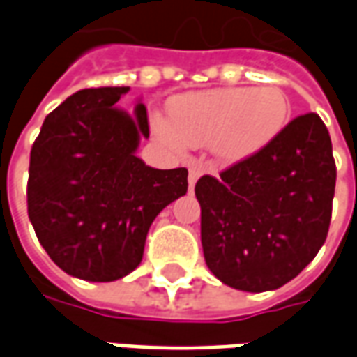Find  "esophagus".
Listing matches in <instances>:
<instances>
[{"instance_id": "1", "label": "esophagus", "mask_w": 357, "mask_h": 357, "mask_svg": "<svg viewBox=\"0 0 357 357\" xmlns=\"http://www.w3.org/2000/svg\"><path fill=\"white\" fill-rule=\"evenodd\" d=\"M202 174H204V168H202L201 164H191L189 166V187H195L197 179L201 178Z\"/></svg>"}]
</instances>
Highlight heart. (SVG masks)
Here are the masks:
<instances>
[{
  "mask_svg": "<svg viewBox=\"0 0 357 357\" xmlns=\"http://www.w3.org/2000/svg\"><path fill=\"white\" fill-rule=\"evenodd\" d=\"M291 105L279 88H225L183 93L168 102V120L156 116V135L172 149L204 147L222 162H241L277 139Z\"/></svg>",
  "mask_w": 357,
  "mask_h": 357,
  "instance_id": "1",
  "label": "heart"
}]
</instances>
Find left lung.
I'll return each mask as SVG.
<instances>
[{
  "label": "left lung",
  "instance_id": "1",
  "mask_svg": "<svg viewBox=\"0 0 357 357\" xmlns=\"http://www.w3.org/2000/svg\"><path fill=\"white\" fill-rule=\"evenodd\" d=\"M337 166L315 112L296 116L273 143L202 176L201 241L206 266L237 291H275L312 262L327 239Z\"/></svg>",
  "mask_w": 357,
  "mask_h": 357
}]
</instances>
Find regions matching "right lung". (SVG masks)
I'll return each mask as SVG.
<instances>
[{
    "instance_id": "add662e5",
    "label": "right lung",
    "mask_w": 357,
    "mask_h": 357,
    "mask_svg": "<svg viewBox=\"0 0 357 357\" xmlns=\"http://www.w3.org/2000/svg\"><path fill=\"white\" fill-rule=\"evenodd\" d=\"M130 88L82 89L50 112L30 151L28 218L68 275L116 281L137 268L151 224L187 193V168L156 170L135 156L147 109L114 105Z\"/></svg>"
}]
</instances>
